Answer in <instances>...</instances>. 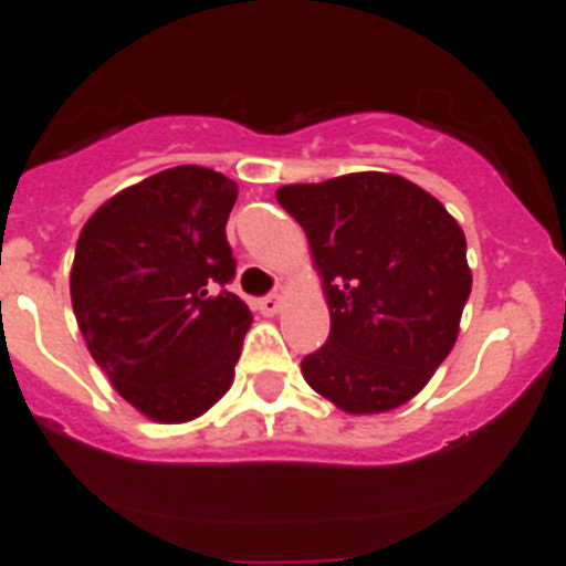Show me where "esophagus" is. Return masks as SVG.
<instances>
[{"label": "esophagus", "mask_w": 566, "mask_h": 566, "mask_svg": "<svg viewBox=\"0 0 566 566\" xmlns=\"http://www.w3.org/2000/svg\"><path fill=\"white\" fill-rule=\"evenodd\" d=\"M255 311L264 313V316H276L282 311V296L279 293H270V296L255 298Z\"/></svg>", "instance_id": "esophagus-1"}]
</instances>
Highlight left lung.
I'll list each match as a JSON object with an SVG mask.
<instances>
[{"label": "left lung", "mask_w": 566, "mask_h": 566, "mask_svg": "<svg viewBox=\"0 0 566 566\" xmlns=\"http://www.w3.org/2000/svg\"><path fill=\"white\" fill-rule=\"evenodd\" d=\"M311 239L331 336L302 358L307 385L347 412L410 401L453 350L473 276L455 219L419 185L347 174L276 190Z\"/></svg>", "instance_id": "obj_1"}]
</instances>
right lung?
<instances>
[{"label": "right lung", "instance_id": "obj_1", "mask_svg": "<svg viewBox=\"0 0 566 566\" xmlns=\"http://www.w3.org/2000/svg\"><path fill=\"white\" fill-rule=\"evenodd\" d=\"M235 181L199 165L161 170L105 201L78 233L71 298L96 365L165 424L213 407L233 381L250 311L230 293Z\"/></svg>", "mask_w": 566, "mask_h": 566}]
</instances>
